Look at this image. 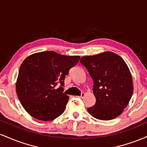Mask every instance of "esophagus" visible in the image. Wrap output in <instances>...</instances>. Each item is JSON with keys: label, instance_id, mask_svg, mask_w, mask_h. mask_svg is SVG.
<instances>
[{"label": "esophagus", "instance_id": "34e87169", "mask_svg": "<svg viewBox=\"0 0 147 147\" xmlns=\"http://www.w3.org/2000/svg\"><path fill=\"white\" fill-rule=\"evenodd\" d=\"M84 95H85V93H84V92H82V95H81L80 96H77V98H79V99H82L84 97Z\"/></svg>", "mask_w": 147, "mask_h": 147}]
</instances>
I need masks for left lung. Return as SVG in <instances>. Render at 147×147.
<instances>
[{"instance_id": "8db88e82", "label": "left lung", "mask_w": 147, "mask_h": 147, "mask_svg": "<svg viewBox=\"0 0 147 147\" xmlns=\"http://www.w3.org/2000/svg\"><path fill=\"white\" fill-rule=\"evenodd\" d=\"M93 81L95 104L88 108L92 117L110 120L119 116L133 95L131 74L123 59L113 52H105L80 59Z\"/></svg>"}]
</instances>
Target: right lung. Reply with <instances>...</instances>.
Masks as SVG:
<instances>
[{"label":"right lung","instance_id":"right-lung-1","mask_svg":"<svg viewBox=\"0 0 147 147\" xmlns=\"http://www.w3.org/2000/svg\"><path fill=\"white\" fill-rule=\"evenodd\" d=\"M79 58L45 51L30 55L23 61L16 81V93L32 117L50 121L63 113L69 99L63 92L64 79ZM57 85L60 86L56 89Z\"/></svg>","mask_w":147,"mask_h":147}]
</instances>
